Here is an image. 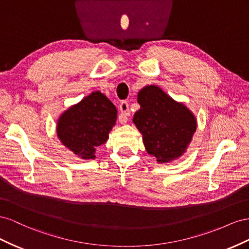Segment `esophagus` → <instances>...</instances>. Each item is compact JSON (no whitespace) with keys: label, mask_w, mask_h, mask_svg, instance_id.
Here are the masks:
<instances>
[{"label":"esophagus","mask_w":249,"mask_h":249,"mask_svg":"<svg viewBox=\"0 0 249 249\" xmlns=\"http://www.w3.org/2000/svg\"><path fill=\"white\" fill-rule=\"evenodd\" d=\"M120 111H121V116L119 117V121L122 124L127 122V117L129 116V104L127 101H122L120 103Z\"/></svg>","instance_id":"obj_1"}]
</instances>
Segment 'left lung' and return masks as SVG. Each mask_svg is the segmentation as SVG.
I'll list each match as a JSON object with an SVG mask.
<instances>
[{"instance_id": "obj_1", "label": "left lung", "mask_w": 249, "mask_h": 249, "mask_svg": "<svg viewBox=\"0 0 249 249\" xmlns=\"http://www.w3.org/2000/svg\"><path fill=\"white\" fill-rule=\"evenodd\" d=\"M138 102L141 108L134 113L133 123L143 134L147 152L159 162L180 156L196 131L193 113L155 85L140 90Z\"/></svg>"}]
</instances>
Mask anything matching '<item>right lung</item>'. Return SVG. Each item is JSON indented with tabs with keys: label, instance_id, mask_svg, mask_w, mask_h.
Here are the masks:
<instances>
[{
	"label": "right lung",
	"instance_id": "obj_1",
	"mask_svg": "<svg viewBox=\"0 0 249 249\" xmlns=\"http://www.w3.org/2000/svg\"><path fill=\"white\" fill-rule=\"evenodd\" d=\"M116 120V106L100 91H94L62 113L57 123V136L81 159H95L96 148L108 140Z\"/></svg>",
	"mask_w": 249,
	"mask_h": 249
}]
</instances>
